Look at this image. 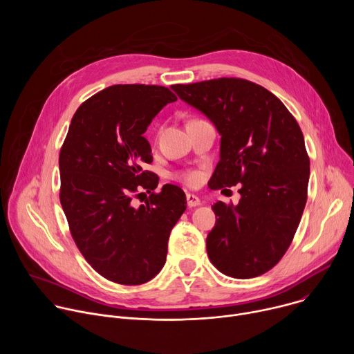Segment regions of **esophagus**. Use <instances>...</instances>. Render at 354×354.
<instances>
[{"mask_svg": "<svg viewBox=\"0 0 354 354\" xmlns=\"http://www.w3.org/2000/svg\"><path fill=\"white\" fill-rule=\"evenodd\" d=\"M186 201H187V206H189V207H196V206H200V205H201L200 198H198L197 196L192 194V193H187V194H186Z\"/></svg>", "mask_w": 354, "mask_h": 354, "instance_id": "esophagus-1", "label": "esophagus"}]
</instances>
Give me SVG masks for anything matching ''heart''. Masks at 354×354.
<instances>
[{
  "label": "heart",
  "mask_w": 354,
  "mask_h": 354,
  "mask_svg": "<svg viewBox=\"0 0 354 354\" xmlns=\"http://www.w3.org/2000/svg\"><path fill=\"white\" fill-rule=\"evenodd\" d=\"M179 178L186 182L187 185H197L201 179V174L196 169H189V171H185L179 175Z\"/></svg>",
  "instance_id": "b5f03b06"
}]
</instances>
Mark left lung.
Here are the masks:
<instances>
[{
    "instance_id": "1",
    "label": "left lung",
    "mask_w": 354,
    "mask_h": 354,
    "mask_svg": "<svg viewBox=\"0 0 354 354\" xmlns=\"http://www.w3.org/2000/svg\"><path fill=\"white\" fill-rule=\"evenodd\" d=\"M171 88L221 136L210 187L241 183L236 206H212L209 258L227 276H261L286 254L307 203L304 136L281 100L255 82L218 78Z\"/></svg>"
}]
</instances>
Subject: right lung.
Masks as SVG:
<instances>
[{
    "instance_id": "1",
    "label": "right lung",
    "mask_w": 354,
    "mask_h": 354,
    "mask_svg": "<svg viewBox=\"0 0 354 354\" xmlns=\"http://www.w3.org/2000/svg\"><path fill=\"white\" fill-rule=\"evenodd\" d=\"M176 96L158 85H112L77 109L60 151V201L71 235L86 262L105 279L137 286L165 265L168 239L186 210L175 185L151 193L134 208L138 187L154 190L158 178L142 136Z\"/></svg>"
}]
</instances>
